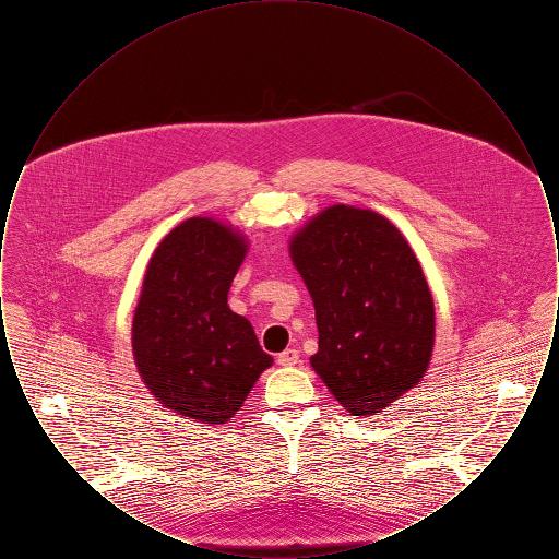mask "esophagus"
Returning <instances> with one entry per match:
<instances>
[{
  "label": "esophagus",
  "mask_w": 559,
  "mask_h": 559,
  "mask_svg": "<svg viewBox=\"0 0 559 559\" xmlns=\"http://www.w3.org/2000/svg\"><path fill=\"white\" fill-rule=\"evenodd\" d=\"M276 362H278L281 367H293V365L299 362V352L289 347V349H285V352H281V354L276 356Z\"/></svg>",
  "instance_id": "1"
}]
</instances>
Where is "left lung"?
Returning <instances> with one entry per match:
<instances>
[{
  "mask_svg": "<svg viewBox=\"0 0 559 559\" xmlns=\"http://www.w3.org/2000/svg\"><path fill=\"white\" fill-rule=\"evenodd\" d=\"M289 253L317 310L312 369L349 415L381 413L421 381L433 349V299L411 245L383 215L333 205Z\"/></svg>",
  "mask_w": 559,
  "mask_h": 559,
  "instance_id": "8db88e82",
  "label": "left lung"
}]
</instances>
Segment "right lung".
I'll return each instance as SVG.
<instances>
[{
  "instance_id": "obj_1",
  "label": "right lung",
  "mask_w": 559,
  "mask_h": 559,
  "mask_svg": "<svg viewBox=\"0 0 559 559\" xmlns=\"http://www.w3.org/2000/svg\"><path fill=\"white\" fill-rule=\"evenodd\" d=\"M247 240L190 217L155 249L132 324L133 358L160 404L199 424H226L272 365L251 322L228 308Z\"/></svg>"
}]
</instances>
